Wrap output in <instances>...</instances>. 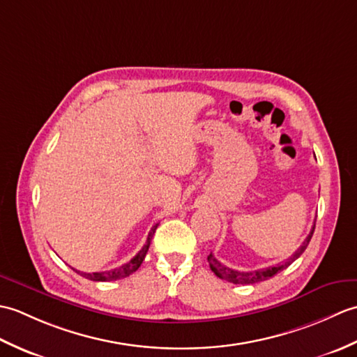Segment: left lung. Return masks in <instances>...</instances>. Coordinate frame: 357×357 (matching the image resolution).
Listing matches in <instances>:
<instances>
[{
  "label": "left lung",
  "instance_id": "8db88e82",
  "mask_svg": "<svg viewBox=\"0 0 357 357\" xmlns=\"http://www.w3.org/2000/svg\"><path fill=\"white\" fill-rule=\"evenodd\" d=\"M313 231H314V227L310 231V234L307 236V239L302 242V245L296 250V252L288 257V259L282 264H278V265H273V267H267V268H259V270H253V271H239V270H234L227 267V265H222L219 262L213 255H208L207 261L210 264V268L211 271L215 273L218 278H221L224 280H229L231 284H241V285H247V284H256V282H261V280H267L270 278H273L276 275V273L282 271L284 268H287L288 265L293 264L298 257L305 252V248L310 244V239L313 236Z\"/></svg>",
  "mask_w": 357,
  "mask_h": 357
}]
</instances>
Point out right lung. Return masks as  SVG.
<instances>
[{"mask_svg":"<svg viewBox=\"0 0 357 357\" xmlns=\"http://www.w3.org/2000/svg\"><path fill=\"white\" fill-rule=\"evenodd\" d=\"M156 229H158V224L151 227V230L149 233L146 244H144V247L139 250V253H136V256L133 257V259H130L124 265H121L119 268H113V270H107V271H100V273H98V271L96 273H82V271H78V270H75V271L79 273L82 278L90 279V280H96V282H98V280H100V282H104V280H116V279H123V278L130 276L132 273H135L136 270L141 267L144 257H146V255L149 252L150 242H151V238H153Z\"/></svg>","mask_w":357,"mask_h":357,"instance_id":"obj_1","label":"right lung"}]
</instances>
